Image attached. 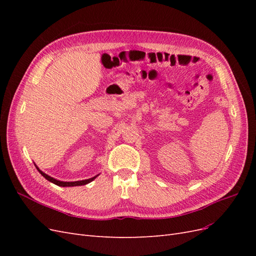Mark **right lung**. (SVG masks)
Listing matches in <instances>:
<instances>
[{
	"instance_id": "right-lung-1",
	"label": "right lung",
	"mask_w": 256,
	"mask_h": 256,
	"mask_svg": "<svg viewBox=\"0 0 256 256\" xmlns=\"http://www.w3.org/2000/svg\"><path fill=\"white\" fill-rule=\"evenodd\" d=\"M37 168V166H36ZM37 170H38V172H40L46 180H49V182H53L54 184H56V186H60V187H74V186H83V184H88V182H92L95 180V178L98 176V175H96V176H94V177H92V178H88V180H78V182H60V180H56V178H53V177H51V176H49V175H47L46 173H44L42 171H40V168H37Z\"/></svg>"
}]
</instances>
